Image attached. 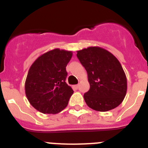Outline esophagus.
Masks as SVG:
<instances>
[{
    "instance_id": "1",
    "label": "esophagus",
    "mask_w": 148,
    "mask_h": 148,
    "mask_svg": "<svg viewBox=\"0 0 148 148\" xmlns=\"http://www.w3.org/2000/svg\"><path fill=\"white\" fill-rule=\"evenodd\" d=\"M78 86H79V85H78V84H76V85L74 86V87H75V89H78Z\"/></svg>"
}]
</instances>
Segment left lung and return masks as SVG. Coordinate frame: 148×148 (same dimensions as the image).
I'll return each instance as SVG.
<instances>
[{
    "instance_id": "1",
    "label": "left lung",
    "mask_w": 148,
    "mask_h": 148,
    "mask_svg": "<svg viewBox=\"0 0 148 148\" xmlns=\"http://www.w3.org/2000/svg\"><path fill=\"white\" fill-rule=\"evenodd\" d=\"M87 73L90 90L84 94L89 108L106 112L118 107L127 92V78L119 60L109 51L90 47L77 51Z\"/></svg>"
}]
</instances>
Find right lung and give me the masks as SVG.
<instances>
[{
  "instance_id": "right-lung-1",
  "label": "right lung",
  "mask_w": 148,
  "mask_h": 148,
  "mask_svg": "<svg viewBox=\"0 0 148 148\" xmlns=\"http://www.w3.org/2000/svg\"><path fill=\"white\" fill-rule=\"evenodd\" d=\"M72 51L54 49L39 56L31 65L25 82L30 104L44 114H56L67 106L73 93L66 83V66Z\"/></svg>"
}]
</instances>
